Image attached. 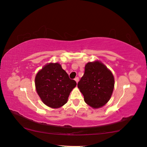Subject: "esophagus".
Wrapping results in <instances>:
<instances>
[{"mask_svg": "<svg viewBox=\"0 0 147 147\" xmlns=\"http://www.w3.org/2000/svg\"><path fill=\"white\" fill-rule=\"evenodd\" d=\"M74 80L76 81V83H78V81H79V78H78V77L75 78H74Z\"/></svg>", "mask_w": 147, "mask_h": 147, "instance_id": "esophagus-1", "label": "esophagus"}]
</instances>
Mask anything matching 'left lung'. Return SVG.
Instances as JSON below:
<instances>
[{
  "instance_id": "left-lung-1",
  "label": "left lung",
  "mask_w": 147,
  "mask_h": 147,
  "mask_svg": "<svg viewBox=\"0 0 147 147\" xmlns=\"http://www.w3.org/2000/svg\"><path fill=\"white\" fill-rule=\"evenodd\" d=\"M78 87L87 104L93 108H100L107 104L111 97L114 78L111 71L102 62H88Z\"/></svg>"
}]
</instances>
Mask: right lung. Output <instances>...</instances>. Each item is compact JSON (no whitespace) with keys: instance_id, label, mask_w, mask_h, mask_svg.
Here are the masks:
<instances>
[{"instance_id":"add662e5","label":"right lung","mask_w":147,"mask_h":147,"mask_svg":"<svg viewBox=\"0 0 147 147\" xmlns=\"http://www.w3.org/2000/svg\"><path fill=\"white\" fill-rule=\"evenodd\" d=\"M37 93L49 107L57 109L67 102L76 82L71 80L59 63H49L38 72L35 77Z\"/></svg>"}]
</instances>
